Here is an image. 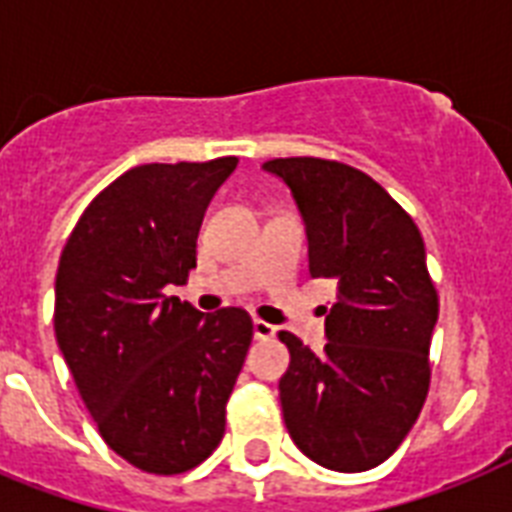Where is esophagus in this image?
Here are the masks:
<instances>
[{
	"label": "esophagus",
	"instance_id": "1",
	"mask_svg": "<svg viewBox=\"0 0 512 512\" xmlns=\"http://www.w3.org/2000/svg\"><path fill=\"white\" fill-rule=\"evenodd\" d=\"M252 335H255V340H271V337L276 335V327L268 324V321L255 319L252 321Z\"/></svg>",
	"mask_w": 512,
	"mask_h": 512
}]
</instances>
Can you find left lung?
Wrapping results in <instances>:
<instances>
[{"mask_svg": "<svg viewBox=\"0 0 512 512\" xmlns=\"http://www.w3.org/2000/svg\"><path fill=\"white\" fill-rule=\"evenodd\" d=\"M308 239L313 279L337 281L327 345L316 356L281 332L289 369L281 412L297 449L329 470L361 473L396 452L428 396L438 295L417 225L380 183L327 159H273Z\"/></svg>", "mask_w": 512, "mask_h": 512, "instance_id": "8db88e82", "label": "left lung"}]
</instances>
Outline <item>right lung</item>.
Masks as SVG:
<instances>
[{
  "label": "right lung",
  "instance_id": "right-lung-1",
  "mask_svg": "<svg viewBox=\"0 0 512 512\" xmlns=\"http://www.w3.org/2000/svg\"><path fill=\"white\" fill-rule=\"evenodd\" d=\"M239 159L143 164L79 217L55 276V337L103 441L135 468L172 476L223 441L225 404L252 321L167 297L196 268V239Z\"/></svg>",
  "mask_w": 512,
  "mask_h": 512
}]
</instances>
